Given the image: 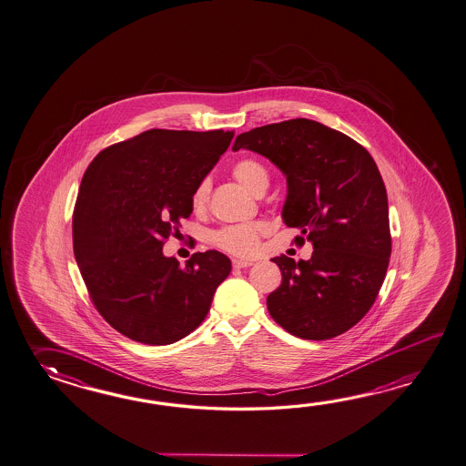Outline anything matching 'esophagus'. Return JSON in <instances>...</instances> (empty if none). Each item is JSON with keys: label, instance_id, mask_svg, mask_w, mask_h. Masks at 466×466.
I'll return each instance as SVG.
<instances>
[{"label": "esophagus", "instance_id": "obj_1", "mask_svg": "<svg viewBox=\"0 0 466 466\" xmlns=\"http://www.w3.org/2000/svg\"><path fill=\"white\" fill-rule=\"evenodd\" d=\"M252 264H254L252 260H242V258H234L232 260V266L236 267V268H248Z\"/></svg>", "mask_w": 466, "mask_h": 466}]
</instances>
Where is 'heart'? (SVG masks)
Wrapping results in <instances>:
<instances>
[{
    "label": "heart",
    "instance_id": "obj_1",
    "mask_svg": "<svg viewBox=\"0 0 466 466\" xmlns=\"http://www.w3.org/2000/svg\"><path fill=\"white\" fill-rule=\"evenodd\" d=\"M234 177L238 179L248 192L256 196L257 192L268 187V172L260 162L254 159H242L234 166ZM209 179H200L192 190L190 204L196 210H202L208 206L209 199ZM267 232L266 222H244L218 228L214 234V244L234 256L248 257L256 254L258 238Z\"/></svg>",
    "mask_w": 466,
    "mask_h": 466
}]
</instances>
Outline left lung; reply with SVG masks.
<instances>
[{
  "mask_svg": "<svg viewBox=\"0 0 466 466\" xmlns=\"http://www.w3.org/2000/svg\"><path fill=\"white\" fill-rule=\"evenodd\" d=\"M238 149L282 171L285 226L299 228L314 248L309 260L272 258L282 284L267 297L268 314L305 340L347 332L370 310L391 252L389 199L377 164L349 136L304 117L238 134L232 151Z\"/></svg>",
  "mask_w": 466,
  "mask_h": 466,
  "instance_id": "obj_1",
  "label": "left lung"
}]
</instances>
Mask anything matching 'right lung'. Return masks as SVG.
Here are the masks:
<instances>
[{
	"instance_id": "add662e5",
	"label": "right lung",
	"mask_w": 466,
	"mask_h": 466,
	"mask_svg": "<svg viewBox=\"0 0 466 466\" xmlns=\"http://www.w3.org/2000/svg\"><path fill=\"white\" fill-rule=\"evenodd\" d=\"M232 131L149 129L106 147L86 169L73 216L77 267L97 312L134 342L167 345L199 327L230 274L218 250L186 266L162 254L192 212L190 196Z\"/></svg>"
}]
</instances>
